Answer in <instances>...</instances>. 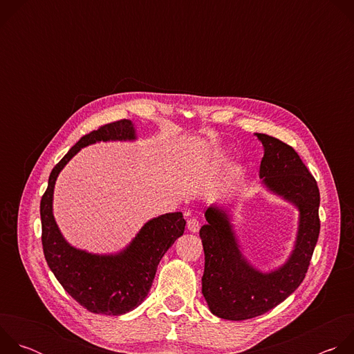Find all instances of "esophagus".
Wrapping results in <instances>:
<instances>
[{"instance_id": "34e87169", "label": "esophagus", "mask_w": 354, "mask_h": 354, "mask_svg": "<svg viewBox=\"0 0 354 354\" xmlns=\"http://www.w3.org/2000/svg\"><path fill=\"white\" fill-rule=\"evenodd\" d=\"M186 227H187V230H189L190 232L196 234V232H198V230H200V221H198L197 218H189Z\"/></svg>"}]
</instances>
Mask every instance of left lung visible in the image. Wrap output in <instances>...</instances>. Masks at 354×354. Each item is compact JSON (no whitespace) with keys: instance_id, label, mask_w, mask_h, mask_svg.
I'll use <instances>...</instances> for the list:
<instances>
[{"instance_id":"left-lung-1","label":"left lung","mask_w":354,"mask_h":354,"mask_svg":"<svg viewBox=\"0 0 354 354\" xmlns=\"http://www.w3.org/2000/svg\"><path fill=\"white\" fill-rule=\"evenodd\" d=\"M263 145L259 178L263 187L298 210L292 250L286 262L263 272L252 265L232 224L231 205H210L200 228L205 249L201 292L218 318L243 321L283 302L302 283L319 236V189L294 148L268 134L255 133Z\"/></svg>"}]
</instances>
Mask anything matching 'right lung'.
Returning <instances> with one entry per match:
<instances>
[{
	"mask_svg": "<svg viewBox=\"0 0 354 354\" xmlns=\"http://www.w3.org/2000/svg\"><path fill=\"white\" fill-rule=\"evenodd\" d=\"M131 120H120L84 136L53 168L40 201L41 243L46 262L64 290L93 314L123 315L147 297L165 252L183 235V214L167 213L148 220L136 236L115 254H92L73 246L62 234L53 214V194L59 174L70 160L95 142L136 141Z\"/></svg>",
	"mask_w": 354,
	"mask_h": 354,
	"instance_id": "right-lung-1",
	"label": "right lung"
}]
</instances>
